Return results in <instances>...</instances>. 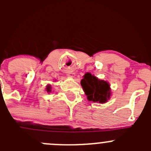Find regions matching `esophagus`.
<instances>
[{
    "instance_id": "1",
    "label": "esophagus",
    "mask_w": 151,
    "mask_h": 151,
    "mask_svg": "<svg viewBox=\"0 0 151 151\" xmlns=\"http://www.w3.org/2000/svg\"><path fill=\"white\" fill-rule=\"evenodd\" d=\"M68 76H70V77H74V73H69V74H68Z\"/></svg>"
}]
</instances>
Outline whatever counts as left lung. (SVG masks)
Returning <instances> with one entry per match:
<instances>
[{"instance_id": "left-lung-1", "label": "left lung", "mask_w": 151, "mask_h": 151, "mask_svg": "<svg viewBox=\"0 0 151 151\" xmlns=\"http://www.w3.org/2000/svg\"><path fill=\"white\" fill-rule=\"evenodd\" d=\"M81 85L89 101L104 103L110 96L109 85L104 80H100L90 73L85 74Z\"/></svg>"}]
</instances>
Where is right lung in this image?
<instances>
[{
    "mask_svg": "<svg viewBox=\"0 0 151 151\" xmlns=\"http://www.w3.org/2000/svg\"><path fill=\"white\" fill-rule=\"evenodd\" d=\"M50 85H48V86H47V91H48V92H50V91H51V90H50Z\"/></svg>",
    "mask_w": 151,
    "mask_h": 151,
    "instance_id": "1",
    "label": "right lung"
}]
</instances>
